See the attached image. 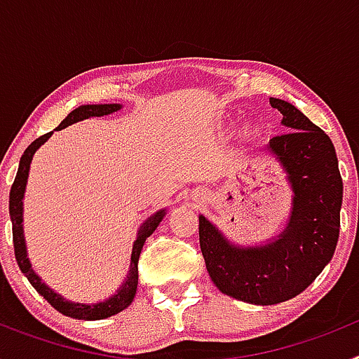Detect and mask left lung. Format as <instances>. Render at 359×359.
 <instances>
[{
	"mask_svg": "<svg viewBox=\"0 0 359 359\" xmlns=\"http://www.w3.org/2000/svg\"><path fill=\"white\" fill-rule=\"evenodd\" d=\"M269 104L290 129L268 145L294 192L287 228L273 243L239 250L199 215V246L214 284L228 297L259 306L286 302L322 273L340 236L344 198L331 138L286 100L269 98Z\"/></svg>",
	"mask_w": 359,
	"mask_h": 359,
	"instance_id": "8db88e82",
	"label": "left lung"
}]
</instances>
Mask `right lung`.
<instances>
[{
  "label": "right lung",
  "mask_w": 359,
  "mask_h": 359,
  "mask_svg": "<svg viewBox=\"0 0 359 359\" xmlns=\"http://www.w3.org/2000/svg\"><path fill=\"white\" fill-rule=\"evenodd\" d=\"M116 109H120V104H95V106H81L77 109H73L61 123H59V129H65L69 123H75L79 120L90 118V116H104L109 115V113H115ZM53 131L46 133V135L39 136L37 140L32 142L27 147V151L23 152L21 161H19V169L15 174V180L12 183L11 189V199H8V210H11V219H12V239H14V252H15V261H18L19 269L27 275L28 282L32 286L36 287L37 293L41 297H44V300H48V304L52 307H55L59 313L69 316V318L77 320H102L107 316H113L120 311H123L129 304L133 302L136 293V286H138V259H140L142 248H144V243L152 231L156 230L160 221L163 219L165 212H156V214L149 217L144 224H142L140 231H138V237L135 241V246H133V255H131V269H129V275L123 282L122 290L116 294L106 300V302L95 304V306H86V304H75L68 302L61 294H57L55 291L50 290L48 286H44L41 278L34 273L30 262L27 259V248H25V237H23V226H21V221H23V196H25V187H27V177H28V169H30V161L34 152L48 140Z\"/></svg>",
  "instance_id": "right-lung-1"
}]
</instances>
